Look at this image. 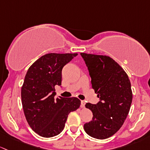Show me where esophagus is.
Here are the masks:
<instances>
[{"instance_id": "34e87169", "label": "esophagus", "mask_w": 150, "mask_h": 150, "mask_svg": "<svg viewBox=\"0 0 150 150\" xmlns=\"http://www.w3.org/2000/svg\"><path fill=\"white\" fill-rule=\"evenodd\" d=\"M85 104H86L85 101H84V100H81V108H84V107H85Z\"/></svg>"}]
</instances>
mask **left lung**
<instances>
[{"label": "left lung", "instance_id": "obj_1", "mask_svg": "<svg viewBox=\"0 0 150 150\" xmlns=\"http://www.w3.org/2000/svg\"><path fill=\"white\" fill-rule=\"evenodd\" d=\"M98 94L97 104L86 103L92 112V121L84 125L86 134L105 139L118 132L124 123L132 102L129 76L112 58L106 55L81 53Z\"/></svg>", "mask_w": 150, "mask_h": 150}]
</instances>
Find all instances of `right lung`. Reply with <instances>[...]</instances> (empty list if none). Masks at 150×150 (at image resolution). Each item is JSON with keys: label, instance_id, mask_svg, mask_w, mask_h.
Instances as JSON below:
<instances>
[{"label": "right lung", "instance_id": "obj_1", "mask_svg": "<svg viewBox=\"0 0 150 150\" xmlns=\"http://www.w3.org/2000/svg\"><path fill=\"white\" fill-rule=\"evenodd\" d=\"M77 53H48L29 67L21 87L26 119L42 137H55L64 130L68 115L79 108L76 98H55V86H61L62 69Z\"/></svg>", "mask_w": 150, "mask_h": 150}]
</instances>
